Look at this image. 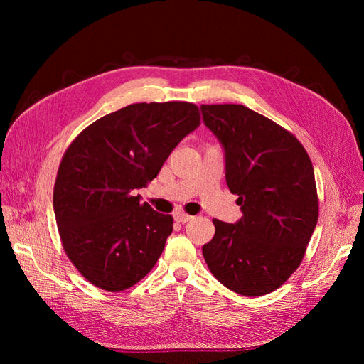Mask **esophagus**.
<instances>
[{"mask_svg": "<svg viewBox=\"0 0 364 364\" xmlns=\"http://www.w3.org/2000/svg\"><path fill=\"white\" fill-rule=\"evenodd\" d=\"M193 217L191 215H188V214H185V213H176L174 214V220L176 222H179V223H186V222H190Z\"/></svg>", "mask_w": 364, "mask_h": 364, "instance_id": "obj_1", "label": "esophagus"}]
</instances>
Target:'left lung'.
<instances>
[{"instance_id":"1","label":"left lung","mask_w":364,"mask_h":364,"mask_svg":"<svg viewBox=\"0 0 364 364\" xmlns=\"http://www.w3.org/2000/svg\"><path fill=\"white\" fill-rule=\"evenodd\" d=\"M205 126L225 150L226 183L243 217L214 218L202 247L209 270L243 296L272 293L305 255L318 217L313 164L299 141L243 105H202Z\"/></svg>"}]
</instances>
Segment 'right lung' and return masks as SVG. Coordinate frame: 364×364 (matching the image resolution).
<instances>
[{
  "label": "right lung",
  "mask_w": 364,
  "mask_h": 364,
  "mask_svg": "<svg viewBox=\"0 0 364 364\" xmlns=\"http://www.w3.org/2000/svg\"><path fill=\"white\" fill-rule=\"evenodd\" d=\"M199 124L193 103H135L94 121L65 151L54 215L68 258L95 287L126 290L156 264L173 217L134 193Z\"/></svg>",
  "instance_id": "right-lung-1"
}]
</instances>
